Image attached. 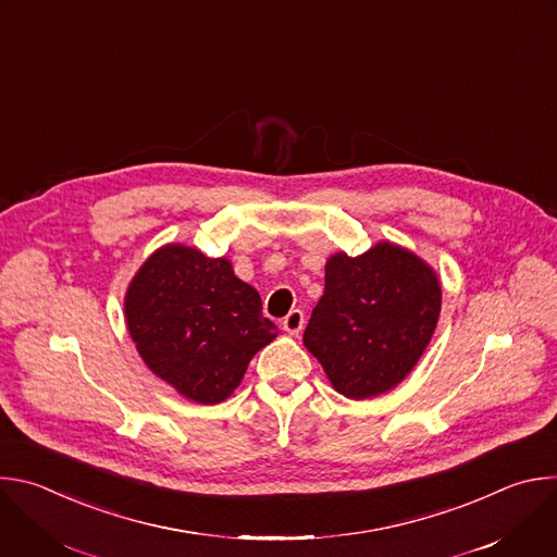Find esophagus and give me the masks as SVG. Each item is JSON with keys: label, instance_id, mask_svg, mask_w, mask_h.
<instances>
[{"label": "esophagus", "instance_id": "34e87169", "mask_svg": "<svg viewBox=\"0 0 557 557\" xmlns=\"http://www.w3.org/2000/svg\"><path fill=\"white\" fill-rule=\"evenodd\" d=\"M282 326H284V331H286L288 335H299L301 329H304V312H301L299 308L290 310V312L284 317Z\"/></svg>", "mask_w": 557, "mask_h": 557}]
</instances>
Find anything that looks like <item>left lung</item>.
I'll return each mask as SVG.
<instances>
[{"label": "left lung", "instance_id": "obj_1", "mask_svg": "<svg viewBox=\"0 0 557 557\" xmlns=\"http://www.w3.org/2000/svg\"><path fill=\"white\" fill-rule=\"evenodd\" d=\"M441 282L417 253L381 240L361 256L326 262L304 346L333 387L361 401L399 385L419 363L438 324Z\"/></svg>", "mask_w": 557, "mask_h": 557}]
</instances>
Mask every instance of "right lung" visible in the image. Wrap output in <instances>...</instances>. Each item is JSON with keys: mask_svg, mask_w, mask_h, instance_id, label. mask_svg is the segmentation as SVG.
Returning a JSON list of instances; mask_svg holds the SVG:
<instances>
[{"mask_svg": "<svg viewBox=\"0 0 557 557\" xmlns=\"http://www.w3.org/2000/svg\"><path fill=\"white\" fill-rule=\"evenodd\" d=\"M125 324L145 366L185 399L215 406L240 385L249 361L277 337L260 293L226 258L170 243L125 293Z\"/></svg>", "mask_w": 557, "mask_h": 557, "instance_id": "right-lung-1", "label": "right lung"}]
</instances>
